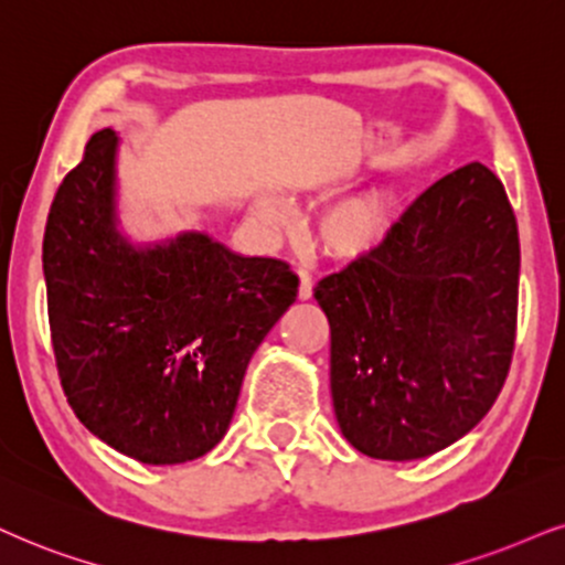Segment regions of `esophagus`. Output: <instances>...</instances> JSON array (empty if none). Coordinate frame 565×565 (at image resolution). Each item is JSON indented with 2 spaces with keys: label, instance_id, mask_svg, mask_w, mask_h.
Wrapping results in <instances>:
<instances>
[{
  "label": "esophagus",
  "instance_id": "obj_1",
  "mask_svg": "<svg viewBox=\"0 0 565 565\" xmlns=\"http://www.w3.org/2000/svg\"><path fill=\"white\" fill-rule=\"evenodd\" d=\"M311 294H315V282H311V275H309V271L298 269V298H301V301H309Z\"/></svg>",
  "mask_w": 565,
  "mask_h": 565
}]
</instances>
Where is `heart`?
I'll return each mask as SVG.
<instances>
[{
    "label": "heart",
    "instance_id": "1",
    "mask_svg": "<svg viewBox=\"0 0 565 565\" xmlns=\"http://www.w3.org/2000/svg\"><path fill=\"white\" fill-rule=\"evenodd\" d=\"M401 196L390 185H364L322 206L315 217V241L330 259L356 262L387 246L398 222ZM256 214L277 222V204L262 199Z\"/></svg>",
    "mask_w": 565,
    "mask_h": 565
}]
</instances>
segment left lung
<instances>
[{"label": "left lung", "mask_w": 565, "mask_h": 565, "mask_svg": "<svg viewBox=\"0 0 565 565\" xmlns=\"http://www.w3.org/2000/svg\"><path fill=\"white\" fill-rule=\"evenodd\" d=\"M519 267L505 188L471 162L424 191L385 248L317 285L332 406L353 448L416 461L484 419L511 366Z\"/></svg>", "instance_id": "8db88e82"}]
</instances>
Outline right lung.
I'll return each instance as SVG.
<instances>
[{
  "label": "right lung",
  "instance_id": "add662e5",
  "mask_svg": "<svg viewBox=\"0 0 565 565\" xmlns=\"http://www.w3.org/2000/svg\"><path fill=\"white\" fill-rule=\"evenodd\" d=\"M120 136H90L44 233L54 359L70 408L122 456L175 466L206 456L233 422L250 356L298 277L209 233L134 241L120 220Z\"/></svg>",
  "mask_w": 565,
  "mask_h": 565
}]
</instances>
